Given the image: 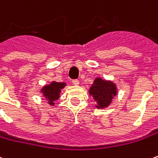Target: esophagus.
Returning a JSON list of instances; mask_svg holds the SVG:
<instances>
[{
	"mask_svg": "<svg viewBox=\"0 0 158 158\" xmlns=\"http://www.w3.org/2000/svg\"><path fill=\"white\" fill-rule=\"evenodd\" d=\"M72 83L74 85H79V81L78 80V79H73V80H72Z\"/></svg>",
	"mask_w": 158,
	"mask_h": 158,
	"instance_id": "34e87169",
	"label": "esophagus"
}]
</instances>
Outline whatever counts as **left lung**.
I'll return each instance as SVG.
<instances>
[{
    "instance_id": "obj_1",
    "label": "left lung",
    "mask_w": 158,
    "mask_h": 158,
    "mask_svg": "<svg viewBox=\"0 0 158 158\" xmlns=\"http://www.w3.org/2000/svg\"><path fill=\"white\" fill-rule=\"evenodd\" d=\"M89 95L97 103V108H104L112 102L113 96H117V88L112 81H106L96 78L89 88Z\"/></svg>"
}]
</instances>
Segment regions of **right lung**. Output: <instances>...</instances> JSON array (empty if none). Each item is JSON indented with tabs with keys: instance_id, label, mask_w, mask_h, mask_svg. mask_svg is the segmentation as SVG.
I'll return each instance as SVG.
<instances>
[{
	"instance_id": "obj_1",
	"label": "right lung",
	"mask_w": 158,
	"mask_h": 158,
	"mask_svg": "<svg viewBox=\"0 0 158 158\" xmlns=\"http://www.w3.org/2000/svg\"><path fill=\"white\" fill-rule=\"evenodd\" d=\"M66 86L65 83H59L53 81L48 85H45L41 89V92L45 96L48 103L51 106H53L56 100H57L60 96V92L62 89Z\"/></svg>"
}]
</instances>
